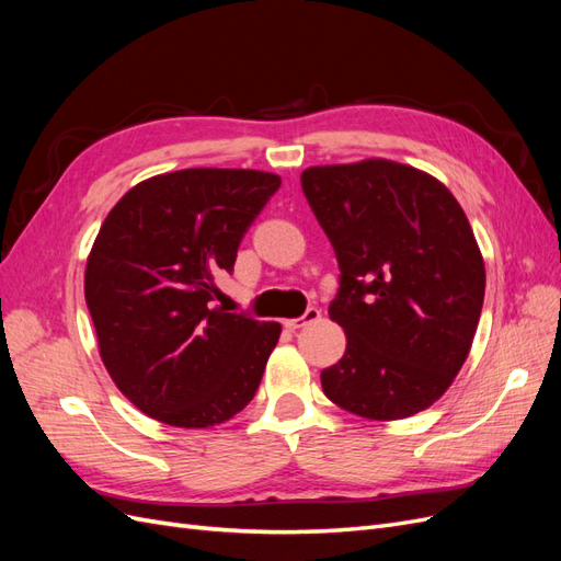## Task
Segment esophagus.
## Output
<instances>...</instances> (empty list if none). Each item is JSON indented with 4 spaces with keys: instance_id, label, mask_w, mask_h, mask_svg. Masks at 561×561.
Listing matches in <instances>:
<instances>
[{
    "instance_id": "1",
    "label": "esophagus",
    "mask_w": 561,
    "mask_h": 561,
    "mask_svg": "<svg viewBox=\"0 0 561 561\" xmlns=\"http://www.w3.org/2000/svg\"><path fill=\"white\" fill-rule=\"evenodd\" d=\"M318 318H320V309L318 307H309L299 318H287L285 320V328L287 330H299L304 325H309V322H316Z\"/></svg>"
}]
</instances>
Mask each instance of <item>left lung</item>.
Instances as JSON below:
<instances>
[{
  "mask_svg": "<svg viewBox=\"0 0 561 561\" xmlns=\"http://www.w3.org/2000/svg\"><path fill=\"white\" fill-rule=\"evenodd\" d=\"M301 190L334 248L330 318L346 353L320 371L344 410L393 421L431 407L466 363L484 301V262L443 182L369 159L316 165Z\"/></svg>",
  "mask_w": 561,
  "mask_h": 561,
  "instance_id": "1",
  "label": "left lung"
}]
</instances>
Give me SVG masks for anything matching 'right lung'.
I'll use <instances>...</instances> for the list:
<instances>
[{
  "instance_id": "1",
  "label": "right lung",
  "mask_w": 561,
  "mask_h": 561,
  "mask_svg": "<svg viewBox=\"0 0 561 561\" xmlns=\"http://www.w3.org/2000/svg\"><path fill=\"white\" fill-rule=\"evenodd\" d=\"M280 178L190 168L140 182L100 227L87 264V307L100 358L147 416L180 428L229 421L254 398L278 322L215 307V276Z\"/></svg>"
}]
</instances>
